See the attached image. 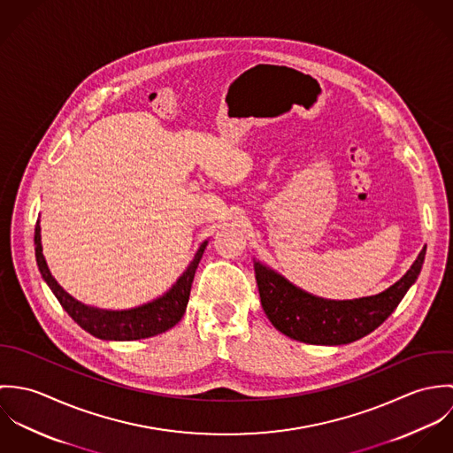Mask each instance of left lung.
Returning <instances> with one entry per match:
<instances>
[{"label": "left lung", "instance_id": "left-lung-1", "mask_svg": "<svg viewBox=\"0 0 453 453\" xmlns=\"http://www.w3.org/2000/svg\"><path fill=\"white\" fill-rule=\"evenodd\" d=\"M424 258L426 248L411 268L384 293L345 302L312 296L258 261L255 277L261 307L280 333L305 343L342 345L370 334L388 319L417 280Z\"/></svg>", "mask_w": 453, "mask_h": 453}]
</instances>
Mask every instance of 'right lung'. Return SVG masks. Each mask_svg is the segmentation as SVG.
I'll list each match as a JSON object with an SVG mask.
<instances>
[{
    "label": "right lung",
    "mask_w": 453,
    "mask_h": 453,
    "mask_svg": "<svg viewBox=\"0 0 453 453\" xmlns=\"http://www.w3.org/2000/svg\"><path fill=\"white\" fill-rule=\"evenodd\" d=\"M207 242H203L190 266L185 270V273L178 279V282L158 300L146 303L137 309L122 311V312H111V311H99L87 307L80 302H76L73 296H69L65 289L58 284V280L52 277L47 261L42 253V235H40V225L35 228V253L36 263L42 272V277L59 300L69 318L88 331L90 334L103 338V340H139V338H150L155 334H160L173 326L180 323L187 311V303L190 298V289L194 282L195 270L198 266V261L203 255Z\"/></svg>",
    "instance_id": "obj_1"
}]
</instances>
